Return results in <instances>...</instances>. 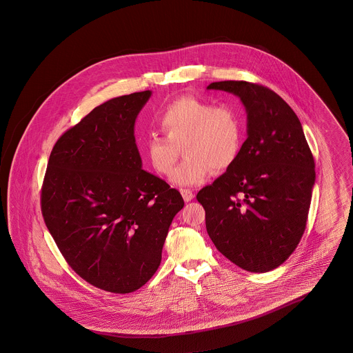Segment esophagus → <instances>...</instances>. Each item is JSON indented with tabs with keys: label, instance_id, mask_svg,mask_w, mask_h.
Returning <instances> with one entry per match:
<instances>
[{
	"label": "esophagus",
	"instance_id": "obj_1",
	"mask_svg": "<svg viewBox=\"0 0 353 353\" xmlns=\"http://www.w3.org/2000/svg\"><path fill=\"white\" fill-rule=\"evenodd\" d=\"M181 196L186 202L192 201L194 199V193L190 189H181Z\"/></svg>",
	"mask_w": 353,
	"mask_h": 353
}]
</instances>
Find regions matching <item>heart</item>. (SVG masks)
Returning <instances> with one entry per match:
<instances>
[{"mask_svg": "<svg viewBox=\"0 0 353 353\" xmlns=\"http://www.w3.org/2000/svg\"><path fill=\"white\" fill-rule=\"evenodd\" d=\"M159 127L165 137L148 136L143 153L152 168L168 176L183 146L185 160L170 176L176 186L201 184L213 169L229 168L241 151L242 120L230 105L180 97L165 107Z\"/></svg>", "mask_w": 353, "mask_h": 353, "instance_id": "1", "label": "heart"}]
</instances>
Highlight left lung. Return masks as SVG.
<instances>
[{
    "label": "left lung",
    "instance_id": "left-lung-1",
    "mask_svg": "<svg viewBox=\"0 0 353 353\" xmlns=\"http://www.w3.org/2000/svg\"><path fill=\"white\" fill-rule=\"evenodd\" d=\"M238 97L248 114V139L234 163L197 200L221 254L252 272L276 269L302 238L315 161L292 108L278 94L243 81L210 83Z\"/></svg>",
    "mask_w": 353,
    "mask_h": 353
}]
</instances>
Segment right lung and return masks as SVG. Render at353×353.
I'll list each match as a JSON object with an SVG mask.
<instances>
[{
	"label": "right lung",
	"instance_id": "right-lung-1",
	"mask_svg": "<svg viewBox=\"0 0 353 353\" xmlns=\"http://www.w3.org/2000/svg\"><path fill=\"white\" fill-rule=\"evenodd\" d=\"M152 91L95 107L55 143L41 193L45 223L90 285L128 294L159 269L179 190L143 169L134 121Z\"/></svg>",
	"mask_w": 353,
	"mask_h": 353
}]
</instances>
